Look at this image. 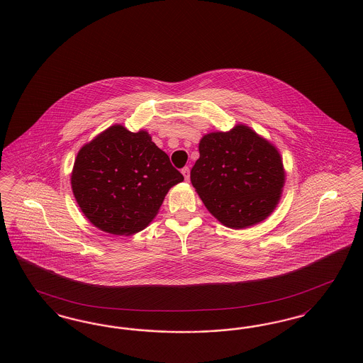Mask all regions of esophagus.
<instances>
[{"label":"esophagus","instance_id":"1","mask_svg":"<svg viewBox=\"0 0 363 363\" xmlns=\"http://www.w3.org/2000/svg\"><path fill=\"white\" fill-rule=\"evenodd\" d=\"M181 172H182V174H184V177H185V179H186V181H188V179H189V177H190L189 167H184V169H182V170H181Z\"/></svg>","mask_w":363,"mask_h":363}]
</instances>
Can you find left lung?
Masks as SVG:
<instances>
[{
	"instance_id": "left-lung-1",
	"label": "left lung",
	"mask_w": 363,
	"mask_h": 363,
	"mask_svg": "<svg viewBox=\"0 0 363 363\" xmlns=\"http://www.w3.org/2000/svg\"><path fill=\"white\" fill-rule=\"evenodd\" d=\"M190 181L208 211L231 228L264 220L275 209L284 185L280 154L246 125L208 133Z\"/></svg>"
}]
</instances>
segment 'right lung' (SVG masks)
<instances>
[{
    "instance_id": "obj_1",
    "label": "right lung",
    "mask_w": 363,
    "mask_h": 363,
    "mask_svg": "<svg viewBox=\"0 0 363 363\" xmlns=\"http://www.w3.org/2000/svg\"><path fill=\"white\" fill-rule=\"evenodd\" d=\"M184 175L148 132L113 125L79 151L70 177L74 199L102 231L130 235L152 222Z\"/></svg>"
}]
</instances>
